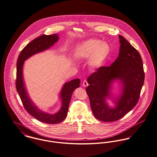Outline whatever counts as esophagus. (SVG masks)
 <instances>
[{"label": "esophagus", "mask_w": 157, "mask_h": 157, "mask_svg": "<svg viewBox=\"0 0 157 157\" xmlns=\"http://www.w3.org/2000/svg\"><path fill=\"white\" fill-rule=\"evenodd\" d=\"M82 85L85 87V86H87L88 85V82H87V81L86 80H84V81H83V83H82Z\"/></svg>", "instance_id": "1"}]
</instances>
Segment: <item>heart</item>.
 Here are the masks:
<instances>
[{
  "label": "heart",
  "mask_w": 157,
  "mask_h": 157,
  "mask_svg": "<svg viewBox=\"0 0 157 157\" xmlns=\"http://www.w3.org/2000/svg\"><path fill=\"white\" fill-rule=\"evenodd\" d=\"M110 52V47L107 42L97 39H91L78 44L75 48L74 55L79 60L90 58V66L98 68L103 64Z\"/></svg>",
  "instance_id": "heart-1"
}]
</instances>
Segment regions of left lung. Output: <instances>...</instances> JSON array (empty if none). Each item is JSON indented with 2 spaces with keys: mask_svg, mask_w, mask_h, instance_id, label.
I'll list each match as a JSON object with an SVG mask.
<instances>
[{
  "mask_svg": "<svg viewBox=\"0 0 157 157\" xmlns=\"http://www.w3.org/2000/svg\"><path fill=\"white\" fill-rule=\"evenodd\" d=\"M119 56L110 66L99 67L88 78L86 92L89 97L93 115L104 122L117 121L136 105L145 79L143 62L139 52L123 37L119 35ZM118 80L122 85L121 94L113 98L111 85ZM112 98L114 108L106 103Z\"/></svg>",
  "mask_w": 157,
  "mask_h": 157,
  "instance_id": "left-lung-1",
  "label": "left lung"
}]
</instances>
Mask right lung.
I'll use <instances>...</instances> for the list:
<instances>
[{
  "label": "right lung",
  "instance_id": "right-lung-1",
  "mask_svg": "<svg viewBox=\"0 0 157 157\" xmlns=\"http://www.w3.org/2000/svg\"><path fill=\"white\" fill-rule=\"evenodd\" d=\"M58 40L59 35L57 34L43 35L37 37L28 44L21 51L17 63L16 88L24 108L36 120L51 124H57L66 118L73 92L76 88L79 87L80 79H75L63 85L60 93L61 100L60 109L54 114H49L40 110L31 100L24 84L23 67L24 61L37 53L50 48Z\"/></svg>",
  "mask_w": 157,
  "mask_h": 157
}]
</instances>
